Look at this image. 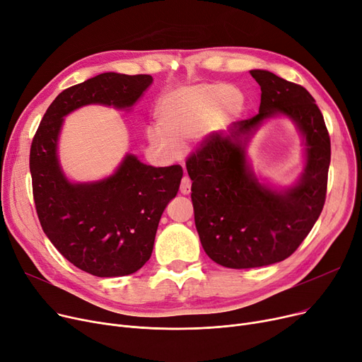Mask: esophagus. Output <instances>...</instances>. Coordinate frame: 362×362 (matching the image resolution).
<instances>
[{
  "label": "esophagus",
  "mask_w": 362,
  "mask_h": 362,
  "mask_svg": "<svg viewBox=\"0 0 362 362\" xmlns=\"http://www.w3.org/2000/svg\"><path fill=\"white\" fill-rule=\"evenodd\" d=\"M180 192H181L182 194H190V193H192V180L188 178L187 175H184V177H182V180H181Z\"/></svg>",
  "instance_id": "esophagus-1"
}]
</instances>
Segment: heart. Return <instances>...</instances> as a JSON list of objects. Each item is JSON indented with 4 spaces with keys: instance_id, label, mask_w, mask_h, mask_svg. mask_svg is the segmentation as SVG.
Instances as JSON below:
<instances>
[{
    "instance_id": "1",
    "label": "heart",
    "mask_w": 362,
    "mask_h": 362,
    "mask_svg": "<svg viewBox=\"0 0 362 362\" xmlns=\"http://www.w3.org/2000/svg\"><path fill=\"white\" fill-rule=\"evenodd\" d=\"M242 105V93L226 83H199L177 90L158 103V127L147 129V139L162 153L175 156L202 132L216 110L223 116L234 115Z\"/></svg>"
}]
</instances>
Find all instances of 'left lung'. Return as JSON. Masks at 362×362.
Segmentation results:
<instances>
[{"mask_svg": "<svg viewBox=\"0 0 362 362\" xmlns=\"http://www.w3.org/2000/svg\"><path fill=\"white\" fill-rule=\"evenodd\" d=\"M250 75L262 91L259 113L211 132L185 162L202 246L214 262L234 269L281 262L300 246L322 211L332 156L314 97L268 71L255 69ZM275 114L294 120L307 148L300 182L283 191L261 185L245 162L250 136Z\"/></svg>", "mask_w": 362, "mask_h": 362, "instance_id": "1", "label": "left lung"}]
</instances>
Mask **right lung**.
<instances>
[{"label": "right lung", "instance_id": "add662e5", "mask_svg": "<svg viewBox=\"0 0 362 362\" xmlns=\"http://www.w3.org/2000/svg\"><path fill=\"white\" fill-rule=\"evenodd\" d=\"M151 82L150 75L107 72L66 88L47 109L32 140L29 168L41 227L69 262L95 277L129 275L150 259L182 168H153L127 154L113 175L74 184L57 158L63 117L87 105L131 107Z\"/></svg>", "mask_w": 362, "mask_h": 362}]
</instances>
